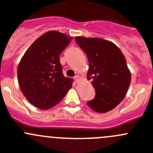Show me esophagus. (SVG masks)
<instances>
[{
	"label": "esophagus",
	"instance_id": "esophagus-1",
	"mask_svg": "<svg viewBox=\"0 0 153 153\" xmlns=\"http://www.w3.org/2000/svg\"><path fill=\"white\" fill-rule=\"evenodd\" d=\"M80 78H81V77H80L79 75H75V76L74 77V79H75V81H78L80 80Z\"/></svg>",
	"mask_w": 153,
	"mask_h": 153
}]
</instances>
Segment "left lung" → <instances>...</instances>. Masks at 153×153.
<instances>
[{
	"label": "left lung",
	"mask_w": 153,
	"mask_h": 153,
	"mask_svg": "<svg viewBox=\"0 0 153 153\" xmlns=\"http://www.w3.org/2000/svg\"><path fill=\"white\" fill-rule=\"evenodd\" d=\"M89 62L88 79L91 80L95 97L88 106L97 112H106L125 98L131 84V72L125 56L112 42L98 38L75 37Z\"/></svg>",
	"instance_id": "1"
}]
</instances>
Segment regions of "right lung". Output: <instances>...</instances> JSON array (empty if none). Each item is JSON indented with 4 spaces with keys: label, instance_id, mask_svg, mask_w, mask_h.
Returning <instances> with one entry per match:
<instances>
[{
    "label": "right lung",
    "instance_id": "1",
    "mask_svg": "<svg viewBox=\"0 0 153 153\" xmlns=\"http://www.w3.org/2000/svg\"><path fill=\"white\" fill-rule=\"evenodd\" d=\"M72 39L58 31H48L31 44L19 64V87L38 109H51L59 103L72 87V79L64 77L59 62L61 53Z\"/></svg>",
    "mask_w": 153,
    "mask_h": 153
}]
</instances>
